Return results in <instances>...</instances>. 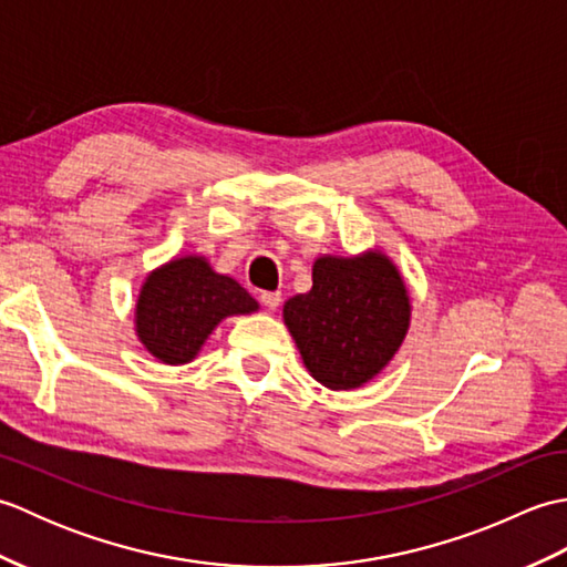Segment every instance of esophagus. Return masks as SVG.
Returning a JSON list of instances; mask_svg holds the SVG:
<instances>
[{"label":"esophagus","instance_id":"obj_1","mask_svg":"<svg viewBox=\"0 0 567 567\" xmlns=\"http://www.w3.org/2000/svg\"><path fill=\"white\" fill-rule=\"evenodd\" d=\"M260 302L268 307V309H277L282 302V292H260Z\"/></svg>","mask_w":567,"mask_h":567}]
</instances>
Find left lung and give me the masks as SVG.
Here are the masks:
<instances>
[{
    "instance_id": "obj_1",
    "label": "left lung",
    "mask_w": 567,
    "mask_h": 567,
    "mask_svg": "<svg viewBox=\"0 0 567 567\" xmlns=\"http://www.w3.org/2000/svg\"><path fill=\"white\" fill-rule=\"evenodd\" d=\"M311 290L285 305L311 378L331 390H351L390 363L409 327V297L394 265L363 258H319Z\"/></svg>"
}]
</instances>
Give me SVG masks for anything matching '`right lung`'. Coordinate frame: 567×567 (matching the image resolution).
Instances as JSON below:
<instances>
[{
    "label": "right lung",
    "instance_id": "add662e5",
    "mask_svg": "<svg viewBox=\"0 0 567 567\" xmlns=\"http://www.w3.org/2000/svg\"><path fill=\"white\" fill-rule=\"evenodd\" d=\"M258 309L244 287L216 275L204 258H179L155 270L143 285L136 327L138 339L167 365L187 363L216 323Z\"/></svg>",
    "mask_w": 567,
    "mask_h": 567
}]
</instances>
